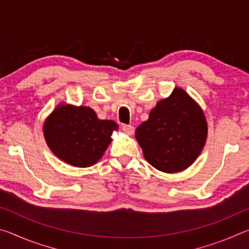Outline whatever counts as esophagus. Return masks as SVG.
<instances>
[{
	"label": "esophagus",
	"instance_id": "esophagus-1",
	"mask_svg": "<svg viewBox=\"0 0 249 249\" xmlns=\"http://www.w3.org/2000/svg\"><path fill=\"white\" fill-rule=\"evenodd\" d=\"M122 128L127 135H133L134 133V127L132 125H122Z\"/></svg>",
	"mask_w": 249,
	"mask_h": 249
}]
</instances>
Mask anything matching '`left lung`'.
Returning a JSON list of instances; mask_svg holds the SVG:
<instances>
[{"mask_svg": "<svg viewBox=\"0 0 249 249\" xmlns=\"http://www.w3.org/2000/svg\"><path fill=\"white\" fill-rule=\"evenodd\" d=\"M206 136L203 111L180 88H176L169 98L159 101L148 120L135 132L145 159L167 174L191 166L203 149Z\"/></svg>", "mask_w": 249, "mask_h": 249, "instance_id": "obj_1", "label": "left lung"}]
</instances>
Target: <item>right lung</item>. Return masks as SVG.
<instances>
[{
  "instance_id": "add662e5",
  "label": "right lung",
  "mask_w": 249,
  "mask_h": 249,
  "mask_svg": "<svg viewBox=\"0 0 249 249\" xmlns=\"http://www.w3.org/2000/svg\"><path fill=\"white\" fill-rule=\"evenodd\" d=\"M117 124L99 120L87 107L60 104L44 124L46 142L59 159L74 167H90L102 157Z\"/></svg>"
}]
</instances>
